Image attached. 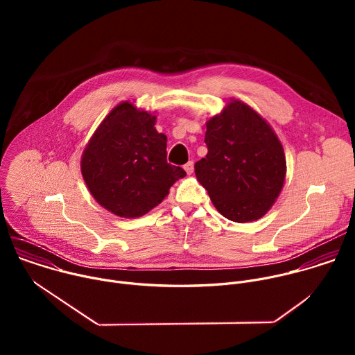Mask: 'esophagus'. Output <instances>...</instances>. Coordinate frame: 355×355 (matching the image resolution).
<instances>
[{"mask_svg":"<svg viewBox=\"0 0 355 355\" xmlns=\"http://www.w3.org/2000/svg\"><path fill=\"white\" fill-rule=\"evenodd\" d=\"M184 170L188 175H191L193 173V162H188L185 166H184Z\"/></svg>","mask_w":355,"mask_h":355,"instance_id":"esophagus-1","label":"esophagus"}]
</instances>
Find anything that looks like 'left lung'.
I'll return each instance as SVG.
<instances>
[{"label": "left lung", "instance_id": "1", "mask_svg": "<svg viewBox=\"0 0 355 355\" xmlns=\"http://www.w3.org/2000/svg\"><path fill=\"white\" fill-rule=\"evenodd\" d=\"M208 155L195 175L215 208L237 223L263 218L278 198L286 174L282 144L254 110L232 99L207 122Z\"/></svg>", "mask_w": 355, "mask_h": 355}]
</instances>
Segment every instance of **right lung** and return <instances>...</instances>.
I'll return each instance as SVG.
<instances>
[{"instance_id": "1", "label": "right lung", "mask_w": 355, "mask_h": 355, "mask_svg": "<svg viewBox=\"0 0 355 355\" xmlns=\"http://www.w3.org/2000/svg\"><path fill=\"white\" fill-rule=\"evenodd\" d=\"M156 115L121 103L101 122L81 157L83 178L101 207L121 218H140L157 207L187 175L167 163V136Z\"/></svg>"}]
</instances>
